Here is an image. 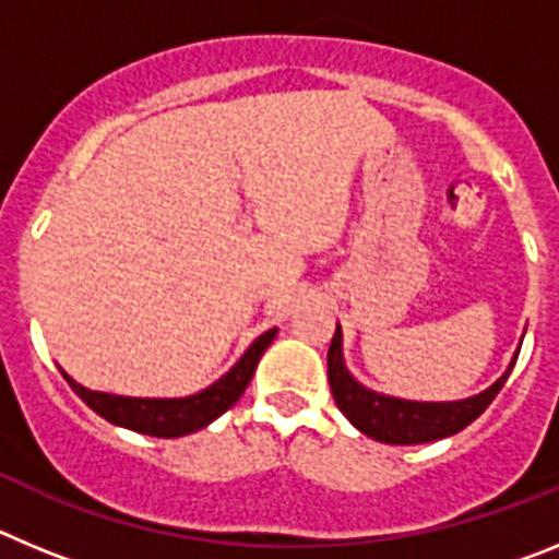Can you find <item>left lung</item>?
Listing matches in <instances>:
<instances>
[{
	"instance_id": "obj_1",
	"label": "left lung",
	"mask_w": 559,
	"mask_h": 559,
	"mask_svg": "<svg viewBox=\"0 0 559 559\" xmlns=\"http://www.w3.org/2000/svg\"><path fill=\"white\" fill-rule=\"evenodd\" d=\"M518 353L521 349H515L507 372L484 392L464 400H448V403H426V400H403L392 397V394H380L358 383L347 369V364H344L341 328H335L328 349L330 392H333L335 406L341 408V414L360 433H367L378 442H386V445H423V442H433V439L453 437V433L471 426L478 414H484V408L490 406L503 383H507V378H510Z\"/></svg>"
}]
</instances>
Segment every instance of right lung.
Segmentation results:
<instances>
[{
	"label": "right lung",
	"mask_w": 559,
	"mask_h": 559,
	"mask_svg": "<svg viewBox=\"0 0 559 559\" xmlns=\"http://www.w3.org/2000/svg\"><path fill=\"white\" fill-rule=\"evenodd\" d=\"M276 328L265 330L263 335H257L251 341V347L240 355L235 367L226 374H221L215 383H210L206 389L195 394H187V397H126V394H108V392H92V389L81 386L78 380L69 378L61 369V374L67 378V383L72 386V392L86 403L95 414H100L103 419H108L111 426L128 428V431L147 433V437H162V439H176L187 437V433H195L201 428H206L212 419H218L221 414L229 412L235 406L240 394L249 386L251 374H254L257 364L263 358V353L269 349V344L274 341Z\"/></svg>",
	"instance_id": "obj_1"
}]
</instances>
